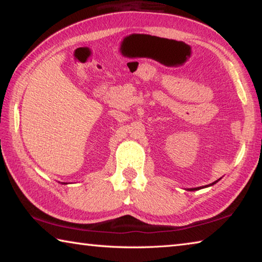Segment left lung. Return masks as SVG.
Instances as JSON below:
<instances>
[{
	"instance_id": "8db88e82",
	"label": "left lung",
	"mask_w": 262,
	"mask_h": 262,
	"mask_svg": "<svg viewBox=\"0 0 262 262\" xmlns=\"http://www.w3.org/2000/svg\"><path fill=\"white\" fill-rule=\"evenodd\" d=\"M220 180V179H219ZM219 180H216V181H214V183H212V184H210L209 186H211V185H214V184H216L217 183V181H219ZM203 187H207V186H202V187H196V188H189L188 190H198V189H200V188H203Z\"/></svg>"
}]
</instances>
